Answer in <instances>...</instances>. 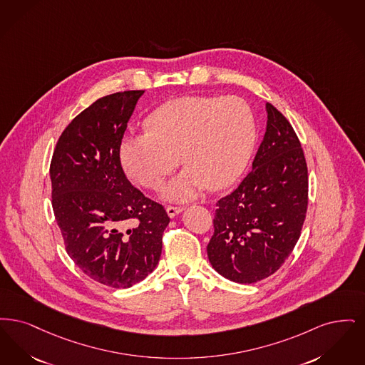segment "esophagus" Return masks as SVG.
I'll return each mask as SVG.
<instances>
[{
    "label": "esophagus",
    "mask_w": 365,
    "mask_h": 365,
    "mask_svg": "<svg viewBox=\"0 0 365 365\" xmlns=\"http://www.w3.org/2000/svg\"><path fill=\"white\" fill-rule=\"evenodd\" d=\"M182 207H175V206H168L166 207V212H168V215L170 217V218H175V215H178L180 212H182Z\"/></svg>",
    "instance_id": "1"
}]
</instances>
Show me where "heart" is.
Listing matches in <instances>:
<instances>
[{"label":"heart","mask_w":365,"mask_h":365,"mask_svg":"<svg viewBox=\"0 0 365 365\" xmlns=\"http://www.w3.org/2000/svg\"><path fill=\"white\" fill-rule=\"evenodd\" d=\"M143 127L145 133L125 136L120 144L121 165L138 184L154 190L180 158L185 169L162 190L175 202L233 182L256 138L254 111L240 96L177 98L153 111Z\"/></svg>","instance_id":"heart-1"}]
</instances>
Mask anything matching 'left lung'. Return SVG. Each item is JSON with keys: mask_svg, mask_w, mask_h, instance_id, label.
Instances as JSON below:
<instances>
[{"mask_svg": "<svg viewBox=\"0 0 365 365\" xmlns=\"http://www.w3.org/2000/svg\"><path fill=\"white\" fill-rule=\"evenodd\" d=\"M267 125L252 170L218 200L207 245L212 269L237 284L274 274L300 238L308 205L302 144L281 111L266 103Z\"/></svg>", "mask_w": 365, "mask_h": 365, "instance_id": "left-lung-1", "label": "left lung"}]
</instances>
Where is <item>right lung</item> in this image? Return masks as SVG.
<instances>
[{
  "label": "right lung",
  "mask_w": 365,
  "mask_h": 365,
  "mask_svg": "<svg viewBox=\"0 0 365 365\" xmlns=\"http://www.w3.org/2000/svg\"><path fill=\"white\" fill-rule=\"evenodd\" d=\"M142 90L103 96L76 115L50 163L53 211L66 252L102 285L127 289L158 264L165 208L135 188L120 144Z\"/></svg>",
  "instance_id": "1"
}]
</instances>
